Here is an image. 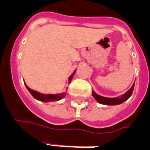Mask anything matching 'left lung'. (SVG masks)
I'll use <instances>...</instances> for the list:
<instances>
[{
    "mask_svg": "<svg viewBox=\"0 0 150 150\" xmlns=\"http://www.w3.org/2000/svg\"><path fill=\"white\" fill-rule=\"evenodd\" d=\"M134 86H135V84H133V86H132L129 90H128L127 93L124 94L123 96H121V97H117V98H107V97H103L101 96H99L98 94H96L94 91H92V94H93V96L95 100L99 102L100 103H102V104L105 105H117L121 104L122 103H124L125 101L128 100L133 93V90H134Z\"/></svg>",
    "mask_w": 150,
    "mask_h": 150,
    "instance_id": "8db88e82",
    "label": "left lung"
}]
</instances>
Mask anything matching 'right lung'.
Wrapping results in <instances>:
<instances>
[{"instance_id": "right-lung-1", "label": "right lung", "mask_w": 150, "mask_h": 150, "mask_svg": "<svg viewBox=\"0 0 150 150\" xmlns=\"http://www.w3.org/2000/svg\"><path fill=\"white\" fill-rule=\"evenodd\" d=\"M75 73V71L73 72V74L71 75L68 80H69V82H71V80L72 79L73 75ZM25 86H26L27 89L29 90V93H31V95L33 96L34 98L36 99V100H40V101H42V102H51V101H57V100H61L62 98L64 97L66 94L65 93H60V94H43L40 93H38V92L34 91L33 89H31L30 88L27 86L26 85H25Z\"/></svg>"}]
</instances>
